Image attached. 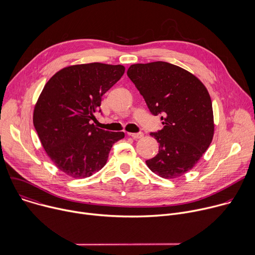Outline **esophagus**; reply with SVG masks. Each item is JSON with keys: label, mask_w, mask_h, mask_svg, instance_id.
Returning <instances> with one entry per match:
<instances>
[{"label": "esophagus", "mask_w": 255, "mask_h": 255, "mask_svg": "<svg viewBox=\"0 0 255 255\" xmlns=\"http://www.w3.org/2000/svg\"><path fill=\"white\" fill-rule=\"evenodd\" d=\"M128 135L134 139H138L143 137V133L142 132H138V133H128Z\"/></svg>", "instance_id": "34e87169"}]
</instances>
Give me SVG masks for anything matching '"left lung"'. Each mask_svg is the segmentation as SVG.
<instances>
[{
	"label": "left lung",
	"mask_w": 255,
	"mask_h": 255,
	"mask_svg": "<svg viewBox=\"0 0 255 255\" xmlns=\"http://www.w3.org/2000/svg\"><path fill=\"white\" fill-rule=\"evenodd\" d=\"M127 76L149 111L161 115L163 128L150 133L159 150L146 160L147 166L167 179L184 175L201 159L214 136L208 90L188 70L164 61L132 64Z\"/></svg>",
	"instance_id": "1"
}]
</instances>
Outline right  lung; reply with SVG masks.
<instances>
[{
    "instance_id": "right-lung-1",
    "label": "right lung",
    "mask_w": 255,
    "mask_h": 255,
    "mask_svg": "<svg viewBox=\"0 0 255 255\" xmlns=\"http://www.w3.org/2000/svg\"><path fill=\"white\" fill-rule=\"evenodd\" d=\"M124 71L121 64H77L60 69L44 86L34 108L33 124L49 158L67 175L85 178L99 171L113 144L124 138V132L92 124L102 96Z\"/></svg>"
}]
</instances>
